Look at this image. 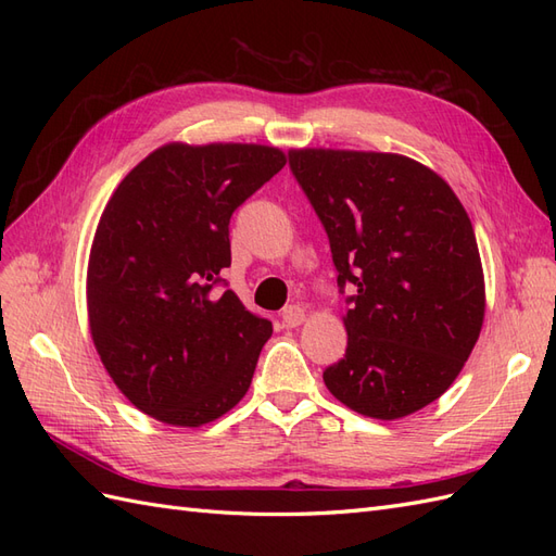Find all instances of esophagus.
<instances>
[{"label": "esophagus", "mask_w": 556, "mask_h": 556, "mask_svg": "<svg viewBox=\"0 0 556 556\" xmlns=\"http://www.w3.org/2000/svg\"><path fill=\"white\" fill-rule=\"evenodd\" d=\"M280 317H282V325L288 327V329H292V327H299V325L306 323V311L301 308V306H296V304H292L288 308H282Z\"/></svg>", "instance_id": "1"}]
</instances>
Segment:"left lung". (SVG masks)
I'll use <instances>...</instances> for the list:
<instances>
[{"mask_svg":"<svg viewBox=\"0 0 556 556\" xmlns=\"http://www.w3.org/2000/svg\"><path fill=\"white\" fill-rule=\"evenodd\" d=\"M290 169L350 285L345 357L325 368L350 410L399 419L454 382L484 319L473 225L450 185L406 155L290 150Z\"/></svg>","mask_w":556,"mask_h":556,"instance_id":"obj_1","label":"left lung"}]
</instances>
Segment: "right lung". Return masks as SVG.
Here are the masks:
<instances>
[{"mask_svg": "<svg viewBox=\"0 0 556 556\" xmlns=\"http://www.w3.org/2000/svg\"><path fill=\"white\" fill-rule=\"evenodd\" d=\"M288 162L257 143H166L121 180L88 262V319L113 382L141 413L201 427L245 396L274 327L231 290L229 220Z\"/></svg>", "mask_w": 556, "mask_h": 556, "instance_id": "right-lung-1", "label": "right lung"}]
</instances>
